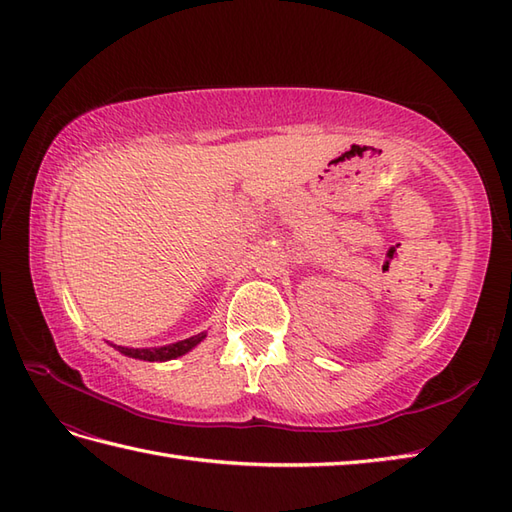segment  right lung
Returning a JSON list of instances; mask_svg holds the SVG:
<instances>
[{"mask_svg": "<svg viewBox=\"0 0 512 512\" xmlns=\"http://www.w3.org/2000/svg\"><path fill=\"white\" fill-rule=\"evenodd\" d=\"M206 339V333H199L195 337L181 339V342L168 344V346H160V348H124V346H116L111 344L116 350H120L122 355L133 357V359H142V361H168V359H177L181 355H186L188 350L195 348L199 342Z\"/></svg>", "mask_w": 512, "mask_h": 512, "instance_id": "1", "label": "right lung"}]
</instances>
